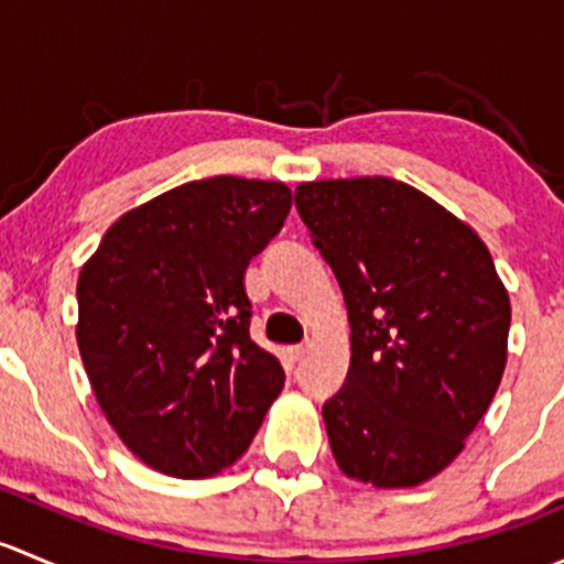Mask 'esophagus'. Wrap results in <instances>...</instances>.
<instances>
[{
    "label": "esophagus",
    "instance_id": "esophagus-1",
    "mask_svg": "<svg viewBox=\"0 0 564 564\" xmlns=\"http://www.w3.org/2000/svg\"><path fill=\"white\" fill-rule=\"evenodd\" d=\"M303 355H305V346H289V349H286L289 366H294V362L303 360Z\"/></svg>",
    "mask_w": 564,
    "mask_h": 564
}]
</instances>
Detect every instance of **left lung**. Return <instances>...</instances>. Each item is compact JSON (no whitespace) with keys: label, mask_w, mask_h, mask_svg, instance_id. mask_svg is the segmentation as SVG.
<instances>
[{"label":"left lung","mask_w":564,"mask_h":564,"mask_svg":"<svg viewBox=\"0 0 564 564\" xmlns=\"http://www.w3.org/2000/svg\"><path fill=\"white\" fill-rule=\"evenodd\" d=\"M294 207L351 324L344 388L324 401L340 471L429 480L464 451L508 360L510 300L480 237L390 176L303 182Z\"/></svg>","instance_id":"8db88e82"}]
</instances>
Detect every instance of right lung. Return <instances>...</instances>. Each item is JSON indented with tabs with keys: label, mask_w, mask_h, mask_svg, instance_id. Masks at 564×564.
<instances>
[{
	"label": "right lung",
	"mask_w": 564,
	"mask_h": 564,
	"mask_svg": "<svg viewBox=\"0 0 564 564\" xmlns=\"http://www.w3.org/2000/svg\"><path fill=\"white\" fill-rule=\"evenodd\" d=\"M283 182L209 176L130 209L78 275V351L119 440L163 475L235 464L283 390L250 338L246 270L283 229Z\"/></svg>",
	"instance_id": "add662e5"
}]
</instances>
